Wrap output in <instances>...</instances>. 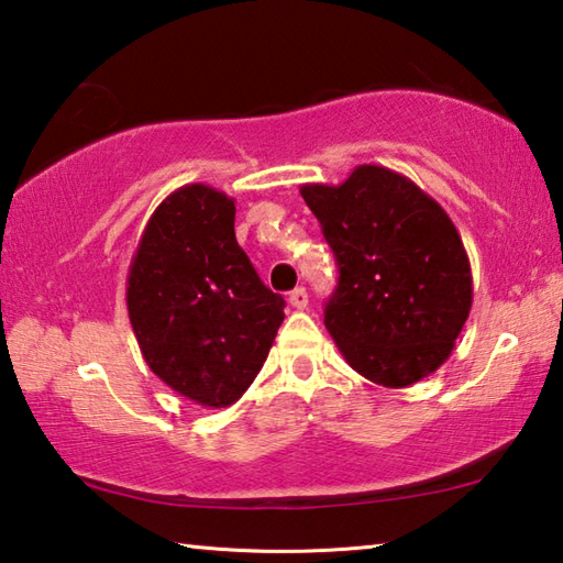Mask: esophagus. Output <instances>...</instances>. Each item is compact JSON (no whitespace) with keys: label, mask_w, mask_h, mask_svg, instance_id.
Masks as SVG:
<instances>
[{"label":"esophagus","mask_w":563,"mask_h":563,"mask_svg":"<svg viewBox=\"0 0 563 563\" xmlns=\"http://www.w3.org/2000/svg\"><path fill=\"white\" fill-rule=\"evenodd\" d=\"M290 305L295 310H305L308 308V292H305V288H295L292 292H290Z\"/></svg>","instance_id":"34e87169"}]
</instances>
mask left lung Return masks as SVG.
<instances>
[{"mask_svg": "<svg viewBox=\"0 0 563 563\" xmlns=\"http://www.w3.org/2000/svg\"><path fill=\"white\" fill-rule=\"evenodd\" d=\"M300 194L334 251L340 280L324 327L354 372L404 388L451 356L473 308V273L441 203L379 165Z\"/></svg>", "mask_w": 563, "mask_h": 563, "instance_id": "left-lung-1", "label": "left lung"}]
</instances>
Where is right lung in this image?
<instances>
[{
  "mask_svg": "<svg viewBox=\"0 0 563 563\" xmlns=\"http://www.w3.org/2000/svg\"><path fill=\"white\" fill-rule=\"evenodd\" d=\"M236 207L207 184H184L142 231L128 273L140 352L172 391L227 408L253 384L285 320L233 231Z\"/></svg>",
  "mask_w": 563,
  "mask_h": 563,
  "instance_id": "right-lung-1",
  "label": "right lung"
}]
</instances>
